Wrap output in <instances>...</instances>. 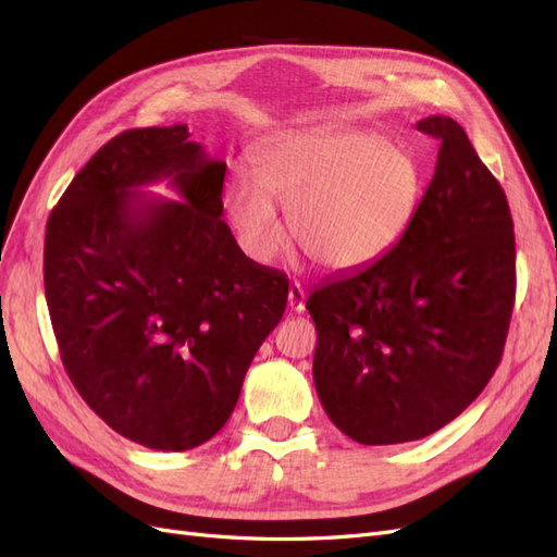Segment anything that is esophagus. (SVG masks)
Wrapping results in <instances>:
<instances>
[{
	"label": "esophagus",
	"instance_id": "obj_1",
	"mask_svg": "<svg viewBox=\"0 0 557 557\" xmlns=\"http://www.w3.org/2000/svg\"><path fill=\"white\" fill-rule=\"evenodd\" d=\"M289 310L296 314L306 310V292L298 282H292V287H289Z\"/></svg>",
	"mask_w": 557,
	"mask_h": 557
}]
</instances>
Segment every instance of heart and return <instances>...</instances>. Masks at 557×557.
<instances>
[{
    "label": "heart",
    "instance_id": "b5f03b06",
    "mask_svg": "<svg viewBox=\"0 0 557 557\" xmlns=\"http://www.w3.org/2000/svg\"><path fill=\"white\" fill-rule=\"evenodd\" d=\"M253 182L235 174L221 205L243 249L275 257L282 224L306 259L331 273L369 268L401 243L422 196V174L404 147L375 133H298L253 156Z\"/></svg>",
    "mask_w": 557,
    "mask_h": 557
}]
</instances>
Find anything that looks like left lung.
<instances>
[{"instance_id": "8db88e82", "label": "left lung", "mask_w": 557, "mask_h": 557, "mask_svg": "<svg viewBox=\"0 0 557 557\" xmlns=\"http://www.w3.org/2000/svg\"><path fill=\"white\" fill-rule=\"evenodd\" d=\"M434 177L387 257L308 298L312 377L331 422L363 446L453 422L499 367L516 298V237L499 182L462 125L426 116Z\"/></svg>"}]
</instances>
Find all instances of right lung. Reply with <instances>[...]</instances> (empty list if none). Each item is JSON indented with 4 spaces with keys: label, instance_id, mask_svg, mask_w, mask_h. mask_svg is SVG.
<instances>
[{
    "label": "right lung",
    "instance_id": "1",
    "mask_svg": "<svg viewBox=\"0 0 557 557\" xmlns=\"http://www.w3.org/2000/svg\"><path fill=\"white\" fill-rule=\"evenodd\" d=\"M224 177L184 123L125 131L46 224L62 367L95 416L153 450H190L226 424L287 308V275L247 259L221 219ZM161 178L182 203L136 190Z\"/></svg>",
    "mask_w": 557,
    "mask_h": 557
}]
</instances>
